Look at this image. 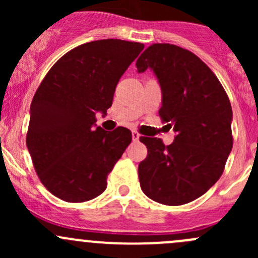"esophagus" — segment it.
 I'll return each instance as SVG.
<instances>
[{
  "instance_id": "esophagus-1",
  "label": "esophagus",
  "mask_w": 258,
  "mask_h": 258,
  "mask_svg": "<svg viewBox=\"0 0 258 258\" xmlns=\"http://www.w3.org/2000/svg\"><path fill=\"white\" fill-rule=\"evenodd\" d=\"M140 134L139 132H136V131H132V140H134V141H139L140 140Z\"/></svg>"
}]
</instances>
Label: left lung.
<instances>
[{
	"label": "left lung",
	"mask_w": 258,
	"mask_h": 258,
	"mask_svg": "<svg viewBox=\"0 0 258 258\" xmlns=\"http://www.w3.org/2000/svg\"><path fill=\"white\" fill-rule=\"evenodd\" d=\"M136 67L155 74L162 93L158 113L175 132L170 146L157 137L140 139L148 150L139 166L141 189L158 204H188L218 181L232 150L230 100L207 64L178 46L155 43Z\"/></svg>",
	"instance_id": "8db88e82"
}]
</instances>
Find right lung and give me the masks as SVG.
I'll list each match as a JSON object with an SVG mask.
<instances>
[{"label": "right lung", "instance_id": "obj_1", "mask_svg": "<svg viewBox=\"0 0 258 258\" xmlns=\"http://www.w3.org/2000/svg\"><path fill=\"white\" fill-rule=\"evenodd\" d=\"M142 49L112 38L83 43L61 57L36 91L26 144L41 182L58 199L90 201L107 187L132 134L105 131L96 113L107 114L117 83Z\"/></svg>", "mask_w": 258, "mask_h": 258}]
</instances>
